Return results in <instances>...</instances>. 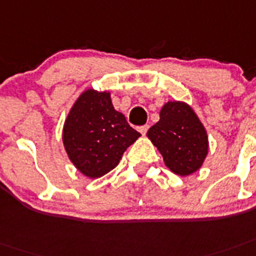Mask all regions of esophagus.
I'll use <instances>...</instances> for the list:
<instances>
[{
    "label": "esophagus",
    "mask_w": 256,
    "mask_h": 256,
    "mask_svg": "<svg viewBox=\"0 0 256 256\" xmlns=\"http://www.w3.org/2000/svg\"><path fill=\"white\" fill-rule=\"evenodd\" d=\"M148 128H150L148 124H144V126H140V128H139L138 130H139V132H140L142 135H146V132H148Z\"/></svg>",
    "instance_id": "34e87169"
}]
</instances>
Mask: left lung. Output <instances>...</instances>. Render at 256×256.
Returning <instances> with one entry per match:
<instances>
[{"instance_id":"obj_1","label":"left lung","mask_w":256,"mask_h":256,"mask_svg":"<svg viewBox=\"0 0 256 256\" xmlns=\"http://www.w3.org/2000/svg\"><path fill=\"white\" fill-rule=\"evenodd\" d=\"M164 164L177 176H191L202 168L208 154V135L194 109L184 102L162 105L158 122L147 132Z\"/></svg>"}]
</instances>
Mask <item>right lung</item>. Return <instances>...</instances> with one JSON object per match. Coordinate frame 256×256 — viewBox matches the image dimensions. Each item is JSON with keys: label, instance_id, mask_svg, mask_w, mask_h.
I'll return each mask as SVG.
<instances>
[{"label": "right lung", "instance_id": "right-lung-1", "mask_svg": "<svg viewBox=\"0 0 256 256\" xmlns=\"http://www.w3.org/2000/svg\"><path fill=\"white\" fill-rule=\"evenodd\" d=\"M140 136L112 104L110 92L87 88L75 100L62 128L68 158L82 174L100 178L114 169Z\"/></svg>", "mask_w": 256, "mask_h": 256}]
</instances>
